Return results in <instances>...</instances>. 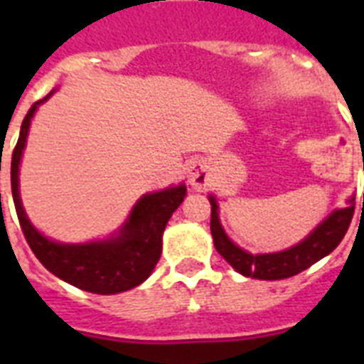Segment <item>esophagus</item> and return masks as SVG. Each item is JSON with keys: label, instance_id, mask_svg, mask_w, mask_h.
<instances>
[{"label": "esophagus", "instance_id": "obj_1", "mask_svg": "<svg viewBox=\"0 0 364 364\" xmlns=\"http://www.w3.org/2000/svg\"><path fill=\"white\" fill-rule=\"evenodd\" d=\"M188 181L194 188H205L210 185V170L202 160H194L193 164L188 166Z\"/></svg>", "mask_w": 364, "mask_h": 364}]
</instances>
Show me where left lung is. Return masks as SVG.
I'll return each mask as SVG.
<instances>
[{
  "instance_id": "left-lung-1",
  "label": "left lung",
  "mask_w": 364,
  "mask_h": 364,
  "mask_svg": "<svg viewBox=\"0 0 364 364\" xmlns=\"http://www.w3.org/2000/svg\"><path fill=\"white\" fill-rule=\"evenodd\" d=\"M210 204L211 236H213L217 253L242 276L255 277V279H285V277L296 276L306 268H310L314 262L333 253L348 232L351 219H353V211H355V198H350L348 208L334 210L314 232H310L308 238L293 247L277 251V253L251 255L238 247L225 234L219 223V215H217V200L213 196H210Z\"/></svg>"
}]
</instances>
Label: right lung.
<instances>
[{"label": "right lung", "mask_w": 364, "mask_h": 364, "mask_svg": "<svg viewBox=\"0 0 364 364\" xmlns=\"http://www.w3.org/2000/svg\"><path fill=\"white\" fill-rule=\"evenodd\" d=\"M48 96L31 105L28 115L24 117L11 160L14 208L26 242L48 272L82 291L96 294H117L137 287L151 276V272L159 262L162 253V232L171 213L185 198L187 187L177 185L160 193L141 196L119 234L109 240L90 243H58L45 238L26 217L20 202L18 166L26 147L31 117L36 113L37 105L48 100Z\"/></svg>", "instance_id": "obj_1"}]
</instances>
